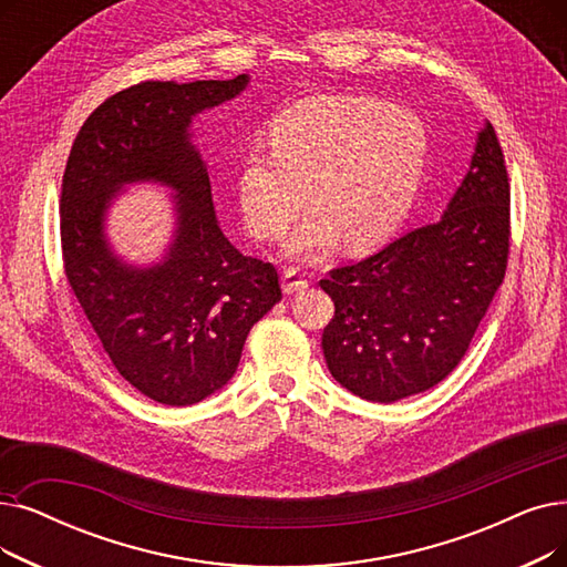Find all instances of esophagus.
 <instances>
[{"instance_id":"34e87169","label":"esophagus","mask_w":567,"mask_h":567,"mask_svg":"<svg viewBox=\"0 0 567 567\" xmlns=\"http://www.w3.org/2000/svg\"><path fill=\"white\" fill-rule=\"evenodd\" d=\"M308 287V278L306 274H301L299 268H287L282 274V291L285 293H297L301 289Z\"/></svg>"}]
</instances>
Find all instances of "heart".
<instances>
[{"label":"heart","mask_w":567,"mask_h":567,"mask_svg":"<svg viewBox=\"0 0 567 567\" xmlns=\"http://www.w3.org/2000/svg\"><path fill=\"white\" fill-rule=\"evenodd\" d=\"M431 157L414 113L359 94H317L270 122V147H252L238 174L248 229L278 238L306 199L315 213L285 243L287 255L322 257L338 238L373 248L412 210Z\"/></svg>","instance_id":"b5f03b06"}]
</instances>
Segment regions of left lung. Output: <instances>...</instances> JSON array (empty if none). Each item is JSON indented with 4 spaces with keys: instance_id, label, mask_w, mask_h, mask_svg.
<instances>
[{
    "instance_id": "obj_1",
    "label": "left lung",
    "mask_w": 567,
    "mask_h": 567,
    "mask_svg": "<svg viewBox=\"0 0 567 567\" xmlns=\"http://www.w3.org/2000/svg\"><path fill=\"white\" fill-rule=\"evenodd\" d=\"M509 183L491 122L445 215L319 280L336 315L322 333L331 375L373 403L445 380L505 278Z\"/></svg>"
}]
</instances>
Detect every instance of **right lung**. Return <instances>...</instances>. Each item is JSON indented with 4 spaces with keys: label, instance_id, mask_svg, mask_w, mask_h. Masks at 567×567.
I'll return each instance as SVG.
<instances>
[{
    "label": "right lung",
    "instance_id": "add662e5",
    "mask_svg": "<svg viewBox=\"0 0 567 567\" xmlns=\"http://www.w3.org/2000/svg\"><path fill=\"white\" fill-rule=\"evenodd\" d=\"M248 83V73L138 83L94 109L71 145L60 199L66 280L115 371L162 405H194L223 389L250 329L282 299L276 266L245 257L219 229L192 143V120ZM136 182L175 192V236L147 267L115 256L105 234L112 202Z\"/></svg>",
    "mask_w": 567,
    "mask_h": 567
}]
</instances>
